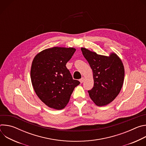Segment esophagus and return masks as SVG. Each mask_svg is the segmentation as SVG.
<instances>
[{"label": "esophagus", "instance_id": "esophagus-1", "mask_svg": "<svg viewBox=\"0 0 146 146\" xmlns=\"http://www.w3.org/2000/svg\"><path fill=\"white\" fill-rule=\"evenodd\" d=\"M80 82H81V83H82L83 82H84V77H82V78H81V79H80Z\"/></svg>", "mask_w": 146, "mask_h": 146}]
</instances>
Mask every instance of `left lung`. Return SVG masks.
<instances>
[{
    "label": "left lung",
    "instance_id": "1",
    "mask_svg": "<svg viewBox=\"0 0 146 146\" xmlns=\"http://www.w3.org/2000/svg\"><path fill=\"white\" fill-rule=\"evenodd\" d=\"M81 50L93 72L94 85L88 91L89 95L97 106L107 105L117 96L122 87L125 74L122 62L115 53L106 56L85 48Z\"/></svg>",
    "mask_w": 146,
    "mask_h": 146
}]
</instances>
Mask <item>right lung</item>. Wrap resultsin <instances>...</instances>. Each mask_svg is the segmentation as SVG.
<instances>
[{
    "instance_id": "1",
    "label": "right lung",
    "mask_w": 146,
    "mask_h": 146,
    "mask_svg": "<svg viewBox=\"0 0 146 146\" xmlns=\"http://www.w3.org/2000/svg\"><path fill=\"white\" fill-rule=\"evenodd\" d=\"M76 51L74 48L55 47L36 55L31 78L34 90L49 108L61 110L68 103L78 80H73L66 65Z\"/></svg>"
}]
</instances>
